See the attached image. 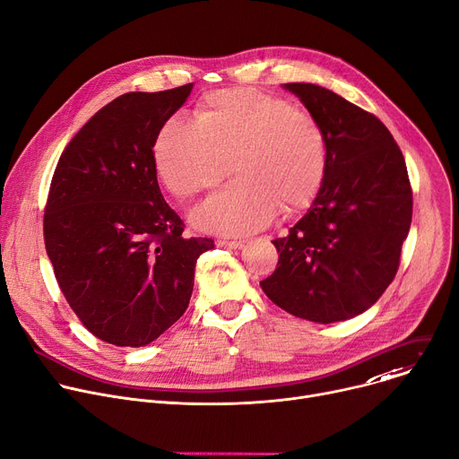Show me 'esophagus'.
<instances>
[{"mask_svg": "<svg viewBox=\"0 0 459 459\" xmlns=\"http://www.w3.org/2000/svg\"><path fill=\"white\" fill-rule=\"evenodd\" d=\"M218 247H227V249H239L243 246L241 239H218Z\"/></svg>", "mask_w": 459, "mask_h": 459, "instance_id": "34e87169", "label": "esophagus"}]
</instances>
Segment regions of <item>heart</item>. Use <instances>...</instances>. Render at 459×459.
Instances as JSON below:
<instances>
[{
  "label": "heart",
  "mask_w": 459,
  "mask_h": 459,
  "mask_svg": "<svg viewBox=\"0 0 459 459\" xmlns=\"http://www.w3.org/2000/svg\"><path fill=\"white\" fill-rule=\"evenodd\" d=\"M155 168L178 199L238 178L199 204L192 221L206 232L243 236L291 216L319 195L330 164L321 121L291 101L255 88L213 90L195 121L168 117L152 142Z\"/></svg>",
  "instance_id": "obj_1"
}]
</instances>
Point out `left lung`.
Segmentation results:
<instances>
[{
  "label": "left lung",
  "mask_w": 459,
  "mask_h": 459,
  "mask_svg": "<svg viewBox=\"0 0 459 459\" xmlns=\"http://www.w3.org/2000/svg\"><path fill=\"white\" fill-rule=\"evenodd\" d=\"M286 88L321 121L330 164L310 210L273 239L279 264L260 286L295 317L345 321L371 308L399 269L413 210L406 162L375 114L317 84Z\"/></svg>",
  "instance_id": "1"
}]
</instances>
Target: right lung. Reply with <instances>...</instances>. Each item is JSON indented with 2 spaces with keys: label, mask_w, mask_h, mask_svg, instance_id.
Here are the masks:
<instances>
[{
  "label": "right lung",
  "mask_w": 459,
  "mask_h": 459,
  "mask_svg": "<svg viewBox=\"0 0 459 459\" xmlns=\"http://www.w3.org/2000/svg\"><path fill=\"white\" fill-rule=\"evenodd\" d=\"M129 91L91 116L55 168L44 243L70 308L117 347L157 340L186 312L212 238H185L164 201L152 142L192 91Z\"/></svg>",
  "instance_id": "add662e5"
}]
</instances>
